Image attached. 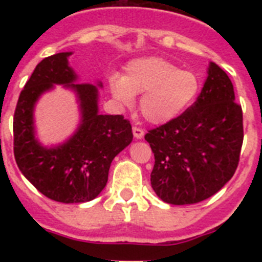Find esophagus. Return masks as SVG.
<instances>
[{
    "mask_svg": "<svg viewBox=\"0 0 262 262\" xmlns=\"http://www.w3.org/2000/svg\"><path fill=\"white\" fill-rule=\"evenodd\" d=\"M133 133H134V136H135L136 139H142L143 136H144V131H143L140 127H133Z\"/></svg>",
    "mask_w": 262,
    "mask_h": 262,
    "instance_id": "esophagus-1",
    "label": "esophagus"
}]
</instances>
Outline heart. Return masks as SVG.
Masks as SVG:
<instances>
[{
	"mask_svg": "<svg viewBox=\"0 0 262 262\" xmlns=\"http://www.w3.org/2000/svg\"><path fill=\"white\" fill-rule=\"evenodd\" d=\"M110 89L118 102L134 103L142 94L140 111L149 123L164 124L178 118L190 107L201 92V80L195 72L180 69L160 57H142L131 61L126 75H113Z\"/></svg>",
	"mask_w": 262,
	"mask_h": 262,
	"instance_id": "b5f03b06",
	"label": "heart"
}]
</instances>
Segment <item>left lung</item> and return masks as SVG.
I'll list each match as a JSON object with an SVG mask.
<instances>
[{"mask_svg":"<svg viewBox=\"0 0 262 262\" xmlns=\"http://www.w3.org/2000/svg\"><path fill=\"white\" fill-rule=\"evenodd\" d=\"M195 102L168 123L145 134L155 155L151 185L172 205L205 201L230 181L240 160L243 110L226 72L210 62Z\"/></svg>","mask_w":262,"mask_h":262,"instance_id":"obj_1","label":"left lung"}]
</instances>
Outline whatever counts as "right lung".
<instances>
[{"label": "right lung", "mask_w": 262, "mask_h": 262, "mask_svg": "<svg viewBox=\"0 0 262 262\" xmlns=\"http://www.w3.org/2000/svg\"><path fill=\"white\" fill-rule=\"evenodd\" d=\"M69 55L60 52L41 60L20 92L13 122L14 157L22 174L43 195L61 203H82L103 190L111 161L133 142V128L123 115L98 114V88L76 82ZM55 83L75 90L81 123L68 142L46 148L35 138L33 106Z\"/></svg>", "instance_id": "right-lung-1"}]
</instances>
